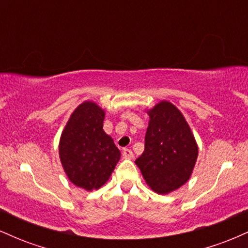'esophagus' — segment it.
I'll list each match as a JSON object with an SVG mask.
<instances>
[{
	"mask_svg": "<svg viewBox=\"0 0 248 248\" xmlns=\"http://www.w3.org/2000/svg\"><path fill=\"white\" fill-rule=\"evenodd\" d=\"M133 156V152L130 149H124V152H122V157L127 158V160H132Z\"/></svg>",
	"mask_w": 248,
	"mask_h": 248,
	"instance_id": "esophagus-1",
	"label": "esophagus"
}]
</instances>
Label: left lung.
I'll use <instances>...</instances> for the list:
<instances>
[{
    "label": "left lung",
    "mask_w": 248,
    "mask_h": 248,
    "mask_svg": "<svg viewBox=\"0 0 248 248\" xmlns=\"http://www.w3.org/2000/svg\"><path fill=\"white\" fill-rule=\"evenodd\" d=\"M149 115L144 152L135 163L147 186L167 195L186 183L198 157V146L184 115L170 101L161 100Z\"/></svg>",
    "instance_id": "left-lung-1"
}]
</instances>
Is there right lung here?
<instances>
[{
    "mask_svg": "<svg viewBox=\"0 0 248 248\" xmlns=\"http://www.w3.org/2000/svg\"><path fill=\"white\" fill-rule=\"evenodd\" d=\"M105 115L96 102H81L70 115L59 140V158L67 178L86 191L105 186L121 157L104 130Z\"/></svg>",
    "mask_w": 248,
    "mask_h": 248,
    "instance_id": "right-lung-1",
    "label": "right lung"
}]
</instances>
